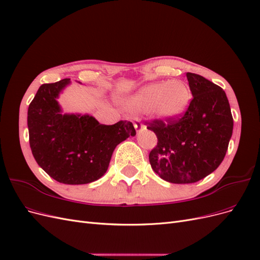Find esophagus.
Masks as SVG:
<instances>
[{"label":"esophagus","instance_id":"1","mask_svg":"<svg viewBox=\"0 0 260 260\" xmlns=\"http://www.w3.org/2000/svg\"><path fill=\"white\" fill-rule=\"evenodd\" d=\"M133 125H135V128L137 129V131H138V132L142 131V130L145 128V125H144L143 123H141L139 120H136L135 122H133Z\"/></svg>","mask_w":260,"mask_h":260}]
</instances>
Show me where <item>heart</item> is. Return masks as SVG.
Listing matches in <instances>:
<instances>
[{
  "label": "heart",
  "instance_id": "obj_1",
  "mask_svg": "<svg viewBox=\"0 0 260 260\" xmlns=\"http://www.w3.org/2000/svg\"><path fill=\"white\" fill-rule=\"evenodd\" d=\"M192 94L188 85L180 80L152 83L141 89L129 100L135 112H151L164 119H175L190 104Z\"/></svg>",
  "mask_w": 260,
  "mask_h": 260
}]
</instances>
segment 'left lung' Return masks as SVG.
I'll use <instances>...</instances> for the list:
<instances>
[{"mask_svg":"<svg viewBox=\"0 0 260 260\" xmlns=\"http://www.w3.org/2000/svg\"><path fill=\"white\" fill-rule=\"evenodd\" d=\"M192 100L175 119L146 121L157 137L149 164L171 183H194L222 162L233 131V118L225 92L205 78L186 73Z\"/></svg>","mask_w":260,"mask_h":260,"instance_id":"8db88e82","label":"left lung"}]
</instances>
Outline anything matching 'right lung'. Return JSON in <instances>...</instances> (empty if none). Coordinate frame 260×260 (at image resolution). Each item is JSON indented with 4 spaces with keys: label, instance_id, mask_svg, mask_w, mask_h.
Returning <instances> with one entry per match:
<instances>
[{
    "label": "right lung",
    "instance_id": "right-lung-1",
    "mask_svg": "<svg viewBox=\"0 0 260 260\" xmlns=\"http://www.w3.org/2000/svg\"><path fill=\"white\" fill-rule=\"evenodd\" d=\"M70 83L62 79L39 88L28 108L31 152L46 174L65 184H86L106 172L115 147L136 136L132 122L100 123L89 115L61 114L57 98Z\"/></svg>",
    "mask_w": 260,
    "mask_h": 260
}]
</instances>
